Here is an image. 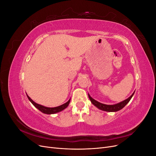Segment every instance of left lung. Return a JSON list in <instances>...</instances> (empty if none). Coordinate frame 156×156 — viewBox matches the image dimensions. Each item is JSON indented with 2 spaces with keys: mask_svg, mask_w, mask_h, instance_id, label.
<instances>
[{
  "mask_svg": "<svg viewBox=\"0 0 156 156\" xmlns=\"http://www.w3.org/2000/svg\"><path fill=\"white\" fill-rule=\"evenodd\" d=\"M134 93L135 92L132 94V95L129 98L126 99V100L115 105H105V104H103V103L98 102V101L93 99L89 95V94H88V97L92 104L94 105H95L98 108H100V109L102 111H107V112H116L118 111H120V109H122V108H123L127 105V103L130 101L131 98L133 97Z\"/></svg>",
  "mask_w": 156,
  "mask_h": 156,
  "instance_id": "8db88e82",
  "label": "left lung"
}]
</instances>
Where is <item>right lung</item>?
Here are the masks:
<instances>
[{"label":"right lung","mask_w":156,"mask_h":156,"mask_svg":"<svg viewBox=\"0 0 156 156\" xmlns=\"http://www.w3.org/2000/svg\"><path fill=\"white\" fill-rule=\"evenodd\" d=\"M27 96L28 99H29V101L33 104V105H34L35 107H36L37 109L40 110L41 112H42L43 113H45V114H48V115L55 114V113L62 111V110L64 109V108H66L68 106L69 103L70 102V99H69V100L66 103H65L64 104L61 105H60L58 107H44V106L41 105L37 104V103H35L34 101H33L29 96H28V95H27Z\"/></svg>","instance_id":"obj_1"}]
</instances>
